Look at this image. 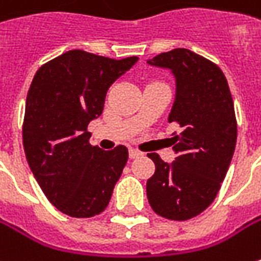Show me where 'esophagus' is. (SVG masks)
Masks as SVG:
<instances>
[{"mask_svg": "<svg viewBox=\"0 0 261 261\" xmlns=\"http://www.w3.org/2000/svg\"><path fill=\"white\" fill-rule=\"evenodd\" d=\"M128 154H130L131 159H136V158L142 156L143 153L140 152V150H137V149H130V152H128Z\"/></svg>", "mask_w": 261, "mask_h": 261, "instance_id": "1", "label": "esophagus"}]
</instances>
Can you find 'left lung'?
I'll use <instances>...</instances> for the list:
<instances>
[{
  "label": "left lung",
  "mask_w": 261,
  "mask_h": 261,
  "mask_svg": "<svg viewBox=\"0 0 261 261\" xmlns=\"http://www.w3.org/2000/svg\"><path fill=\"white\" fill-rule=\"evenodd\" d=\"M175 77V100L168 117L181 133L174 137L176 158L164 162L147 153L154 174L146 184L147 200L162 218L187 221L212 204L221 190L237 144V119L222 70L204 57L176 48L149 60Z\"/></svg>",
  "instance_id": "1"
}]
</instances>
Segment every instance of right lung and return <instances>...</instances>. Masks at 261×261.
I'll return each mask as SVG.
<instances>
[{
	"label": "right lung",
	"mask_w": 261,
	"mask_h": 261,
	"mask_svg": "<svg viewBox=\"0 0 261 261\" xmlns=\"http://www.w3.org/2000/svg\"><path fill=\"white\" fill-rule=\"evenodd\" d=\"M74 49L43 64L26 99L23 147L43 194L71 218H92L108 206L128 159L125 146H92L96 119L111 85L137 63Z\"/></svg>",
	"instance_id": "add662e5"
}]
</instances>
